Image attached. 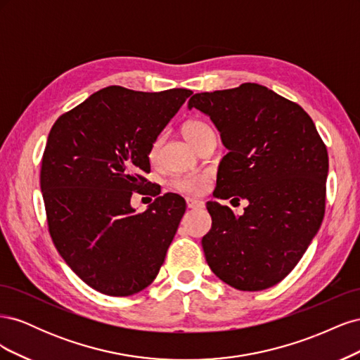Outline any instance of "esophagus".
Masks as SVG:
<instances>
[{
  "label": "esophagus",
  "mask_w": 360,
  "mask_h": 360,
  "mask_svg": "<svg viewBox=\"0 0 360 360\" xmlns=\"http://www.w3.org/2000/svg\"><path fill=\"white\" fill-rule=\"evenodd\" d=\"M186 205L188 209H201V207H204V202L200 201V200H195V198H186Z\"/></svg>",
  "instance_id": "esophagus-1"
}]
</instances>
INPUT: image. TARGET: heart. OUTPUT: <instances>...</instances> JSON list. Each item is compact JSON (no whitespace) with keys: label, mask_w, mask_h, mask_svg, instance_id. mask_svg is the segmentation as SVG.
<instances>
[{"label":"heart","mask_w":360,"mask_h":360,"mask_svg":"<svg viewBox=\"0 0 360 360\" xmlns=\"http://www.w3.org/2000/svg\"><path fill=\"white\" fill-rule=\"evenodd\" d=\"M210 130L212 129L205 123L198 122V120H191V122H188L183 126V135L186 136V139L191 144H193L200 136L210 132ZM159 146H160V139H156L150 148V159H155L158 156ZM205 184H207V179L205 176H201V174H197V176L179 177L174 180V188L184 193H201L205 189Z\"/></svg>","instance_id":"heart-1"}]
</instances>
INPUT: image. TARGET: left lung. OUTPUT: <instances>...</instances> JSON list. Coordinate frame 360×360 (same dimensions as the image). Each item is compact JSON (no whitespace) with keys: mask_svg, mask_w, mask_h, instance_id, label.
Instances as JSON below:
<instances>
[{"mask_svg":"<svg viewBox=\"0 0 360 360\" xmlns=\"http://www.w3.org/2000/svg\"><path fill=\"white\" fill-rule=\"evenodd\" d=\"M188 108L210 117L228 148L213 195L248 201L240 216L207 202L212 228L201 240L207 264L240 291L274 287L320 230L328 150L302 106L259 84L197 93Z\"/></svg>","mask_w":360,"mask_h":360,"instance_id":"left-lung-1","label":"left lung"}]
</instances>
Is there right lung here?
Here are the masks:
<instances>
[{
    "label": "right lung",
    "mask_w": 360,
    "mask_h": 360,
    "mask_svg": "<svg viewBox=\"0 0 360 360\" xmlns=\"http://www.w3.org/2000/svg\"><path fill=\"white\" fill-rule=\"evenodd\" d=\"M192 94L106 86L63 114L41 159L49 233L66 264L108 296H132L159 274L186 202L165 193L136 213L150 148Z\"/></svg>",
    "instance_id": "1"
}]
</instances>
